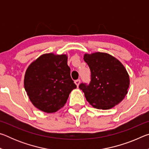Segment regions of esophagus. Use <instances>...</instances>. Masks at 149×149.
<instances>
[{
  "mask_svg": "<svg viewBox=\"0 0 149 149\" xmlns=\"http://www.w3.org/2000/svg\"><path fill=\"white\" fill-rule=\"evenodd\" d=\"M75 84H76V85H77V87L79 86V84H80V79H77V80H75Z\"/></svg>",
  "mask_w": 149,
  "mask_h": 149,
  "instance_id": "1",
  "label": "esophagus"
}]
</instances>
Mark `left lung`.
<instances>
[{
    "label": "left lung",
    "instance_id": "8db88e82",
    "mask_svg": "<svg viewBox=\"0 0 149 149\" xmlns=\"http://www.w3.org/2000/svg\"><path fill=\"white\" fill-rule=\"evenodd\" d=\"M84 59L91 70V81L89 85L82 83L79 87L89 104L102 110L119 104L130 86L129 75L123 65L104 52L85 54Z\"/></svg>",
    "mask_w": 149,
    "mask_h": 149
}]
</instances>
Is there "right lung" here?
<instances>
[{
    "label": "right lung",
    "mask_w": 149,
    "mask_h": 149,
    "mask_svg": "<svg viewBox=\"0 0 149 149\" xmlns=\"http://www.w3.org/2000/svg\"><path fill=\"white\" fill-rule=\"evenodd\" d=\"M67 62L65 54H45L27 68L25 90L32 104L42 112L52 113L60 109L77 87Z\"/></svg>",
    "instance_id": "right-lung-1"
}]
</instances>
